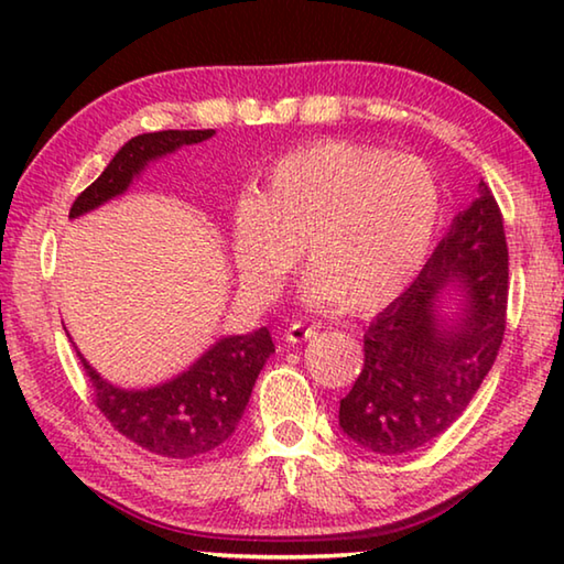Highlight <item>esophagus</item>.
Masks as SVG:
<instances>
[{"instance_id":"1","label":"esophagus","mask_w":564,"mask_h":564,"mask_svg":"<svg viewBox=\"0 0 564 564\" xmlns=\"http://www.w3.org/2000/svg\"><path fill=\"white\" fill-rule=\"evenodd\" d=\"M311 336H316V328L313 326H305L301 321H293L289 328L283 330V338L289 343H301V340H308Z\"/></svg>"}]
</instances>
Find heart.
I'll list each match as a JSON object with an SVG mask.
<instances>
[{"mask_svg": "<svg viewBox=\"0 0 564 564\" xmlns=\"http://www.w3.org/2000/svg\"><path fill=\"white\" fill-rule=\"evenodd\" d=\"M441 218V186L417 156L352 141L291 151L261 194L234 206V261L248 291L273 295L299 261L311 263L303 301L373 311L413 281Z\"/></svg>", "mask_w": 564, "mask_h": 564, "instance_id": "heart-1", "label": "heart"}]
</instances>
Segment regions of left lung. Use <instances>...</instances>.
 <instances>
[{"label":"left lung","mask_w":564,"mask_h":564,"mask_svg":"<svg viewBox=\"0 0 564 564\" xmlns=\"http://www.w3.org/2000/svg\"><path fill=\"white\" fill-rule=\"evenodd\" d=\"M508 241L485 181L417 279L370 321L362 370L340 400V427L376 455H403L443 435L490 373L508 323ZM455 280L464 316L447 327L436 313Z\"/></svg>","instance_id":"8db88e82"}]
</instances>
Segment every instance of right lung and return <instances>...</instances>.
<instances>
[{"mask_svg": "<svg viewBox=\"0 0 564 564\" xmlns=\"http://www.w3.org/2000/svg\"><path fill=\"white\" fill-rule=\"evenodd\" d=\"M212 137L214 129L139 133L119 149L104 174L76 196L69 218L87 214L123 194L131 178L151 159ZM273 350L269 328H259L248 336L221 338L186 373L149 390L113 388L82 356L79 360L94 390V405L101 410L113 431L139 445L141 451L169 460H188L216 451L234 435L256 378Z\"/></svg>", "mask_w": 564, "mask_h": 564, "instance_id": "add662e5", "label": "right lung"}]
</instances>
